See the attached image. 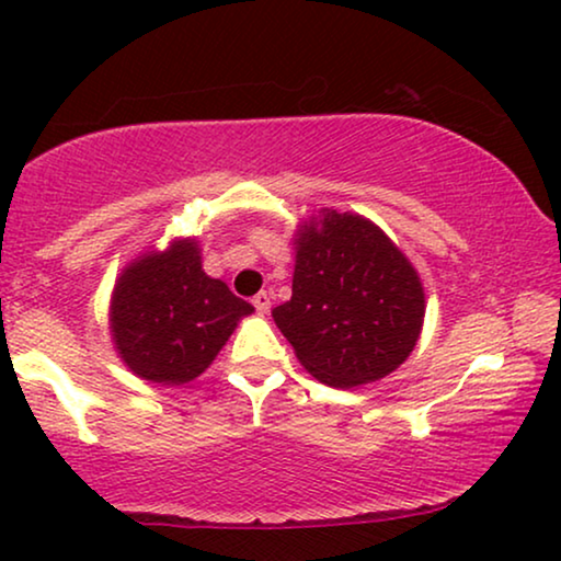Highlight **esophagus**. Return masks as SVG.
<instances>
[{"mask_svg":"<svg viewBox=\"0 0 561 561\" xmlns=\"http://www.w3.org/2000/svg\"><path fill=\"white\" fill-rule=\"evenodd\" d=\"M252 306H255L260 313H267L271 311V294H267V290H260V294L252 298Z\"/></svg>","mask_w":561,"mask_h":561,"instance_id":"obj_1","label":"esophagus"}]
</instances>
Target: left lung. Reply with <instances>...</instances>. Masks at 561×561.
<instances>
[{
	"label": "left lung",
	"mask_w": 561,
	"mask_h": 561,
	"mask_svg": "<svg viewBox=\"0 0 561 561\" xmlns=\"http://www.w3.org/2000/svg\"><path fill=\"white\" fill-rule=\"evenodd\" d=\"M294 244V296L273 319L306 373L357 388L398 370L426 313L411 260L370 219L336 209L301 221Z\"/></svg>",
	"instance_id": "left-lung-1"
}]
</instances>
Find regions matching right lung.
I'll list each match as a JSON object with an SVG mask.
<instances>
[{
	"label": "right lung",
	"instance_id": "add662e5",
	"mask_svg": "<svg viewBox=\"0 0 561 561\" xmlns=\"http://www.w3.org/2000/svg\"><path fill=\"white\" fill-rule=\"evenodd\" d=\"M252 311L225 280L204 273L198 240L183 237L122 267L110 301V332L137 378L183 386L214 363Z\"/></svg>",
	"mask_w": 561,
	"mask_h": 561
}]
</instances>
